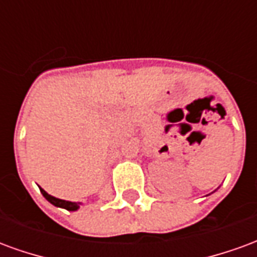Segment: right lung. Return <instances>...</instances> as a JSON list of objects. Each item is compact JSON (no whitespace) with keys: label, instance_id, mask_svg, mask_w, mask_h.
<instances>
[{"label":"right lung","instance_id":"add662e5","mask_svg":"<svg viewBox=\"0 0 257 257\" xmlns=\"http://www.w3.org/2000/svg\"><path fill=\"white\" fill-rule=\"evenodd\" d=\"M40 190H41V194L45 197V199L49 201L52 205H55V206H58V208H63V209L74 212V210L79 209V206L82 205L81 202H71V201H66V199H60V198H56V197H52L51 194H48L47 191H45L44 189H41V187H40Z\"/></svg>","mask_w":257,"mask_h":257}]
</instances>
